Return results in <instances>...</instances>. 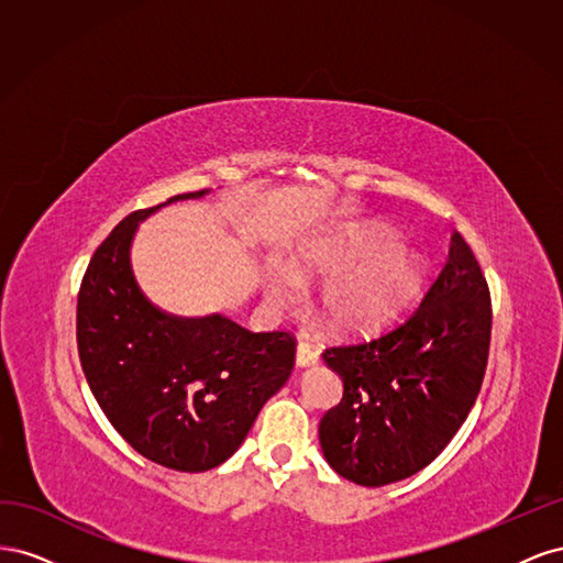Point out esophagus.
Listing matches in <instances>:
<instances>
[{
	"label": "esophagus",
	"mask_w": 563,
	"mask_h": 563,
	"mask_svg": "<svg viewBox=\"0 0 563 563\" xmlns=\"http://www.w3.org/2000/svg\"><path fill=\"white\" fill-rule=\"evenodd\" d=\"M319 362V352L312 347V345H308V343H298V347H296V364L300 366V368H308V366H314Z\"/></svg>",
	"instance_id": "obj_1"
}]
</instances>
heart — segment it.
I'll use <instances>...</instances> for the list:
<instances>
[{
    "label": "heart",
    "mask_w": 563,
    "mask_h": 563,
    "mask_svg": "<svg viewBox=\"0 0 563 563\" xmlns=\"http://www.w3.org/2000/svg\"><path fill=\"white\" fill-rule=\"evenodd\" d=\"M424 277L422 253L399 244L385 223H366L329 240L308 244L284 269L265 272V296L288 308L300 296L298 284L327 282L317 312L335 333H362L395 319L413 300Z\"/></svg>",
    "instance_id": "obj_1"
}]
</instances>
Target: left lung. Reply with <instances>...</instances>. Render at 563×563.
<instances>
[{
  "label": "left lung",
  "instance_id": "left-lung-1",
  "mask_svg": "<svg viewBox=\"0 0 563 563\" xmlns=\"http://www.w3.org/2000/svg\"><path fill=\"white\" fill-rule=\"evenodd\" d=\"M488 345V284L453 232L449 258L411 317L321 354L343 380V399L319 422L327 463L371 488L428 467L472 411Z\"/></svg>",
  "mask_w": 563,
  "mask_h": 563
}]
</instances>
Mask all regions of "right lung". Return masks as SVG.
<instances>
[{"mask_svg":"<svg viewBox=\"0 0 563 563\" xmlns=\"http://www.w3.org/2000/svg\"><path fill=\"white\" fill-rule=\"evenodd\" d=\"M176 195L135 211L100 244L77 298V347L98 406L147 460L178 472L218 467L242 446L265 401L291 376V333H251L223 317H176L131 269L139 223Z\"/></svg>","mask_w":563,"mask_h":563,"instance_id":"add662e5","label":"right lung"}]
</instances>
